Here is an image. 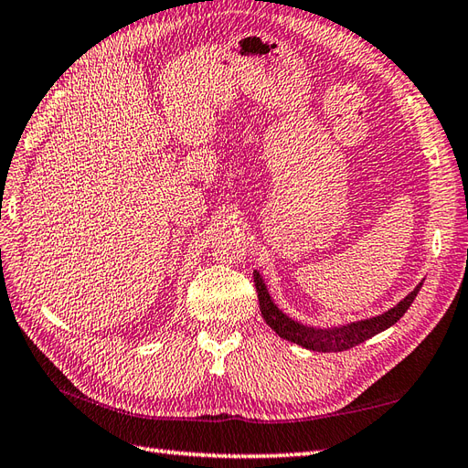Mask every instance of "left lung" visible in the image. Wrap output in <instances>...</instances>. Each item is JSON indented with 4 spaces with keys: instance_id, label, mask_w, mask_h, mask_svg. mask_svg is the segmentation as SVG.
<instances>
[{
    "instance_id": "left-lung-1",
    "label": "left lung",
    "mask_w": 468,
    "mask_h": 468,
    "mask_svg": "<svg viewBox=\"0 0 468 468\" xmlns=\"http://www.w3.org/2000/svg\"><path fill=\"white\" fill-rule=\"evenodd\" d=\"M254 286L258 292V303H261L262 318L280 338L294 342V345H298V346L308 348V350H316V352H342V350H348L352 346L360 345V342L372 338L382 330L390 328L394 322H399L404 316V313L410 308L412 300L417 298L422 282L417 284V288H414L410 294L404 296L397 306L388 308L387 313L372 316V318H365V320L348 322V324L326 326V328L303 324V322H298L294 318H290L288 314H284L272 300V296H270L264 278L261 276L258 270H254Z\"/></svg>"
}]
</instances>
